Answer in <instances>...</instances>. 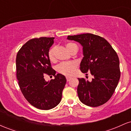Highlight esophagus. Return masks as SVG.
Listing matches in <instances>:
<instances>
[{
  "label": "esophagus",
  "instance_id": "34e87169",
  "mask_svg": "<svg viewBox=\"0 0 131 131\" xmlns=\"http://www.w3.org/2000/svg\"><path fill=\"white\" fill-rule=\"evenodd\" d=\"M71 80V78L70 77H67V81L68 82V81H70Z\"/></svg>",
  "mask_w": 131,
  "mask_h": 131
}]
</instances>
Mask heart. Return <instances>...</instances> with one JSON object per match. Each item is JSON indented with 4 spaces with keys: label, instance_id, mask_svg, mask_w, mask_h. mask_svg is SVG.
Returning a JSON list of instances; mask_svg holds the SVG:
<instances>
[{
    "label": "heart",
    "instance_id": "heart-1",
    "mask_svg": "<svg viewBox=\"0 0 131 131\" xmlns=\"http://www.w3.org/2000/svg\"><path fill=\"white\" fill-rule=\"evenodd\" d=\"M66 48L68 49V50L72 53L74 50L77 49L78 46L75 43H67L65 45ZM55 53H56V47H53L49 50V53H48V56H49V60L52 62H54L56 60V57H55ZM77 64L75 62L71 61V62L68 63H62L60 64L57 67V71L58 73L64 75V76H73L74 74L76 71V68H77Z\"/></svg>",
    "mask_w": 131,
    "mask_h": 131
}]
</instances>
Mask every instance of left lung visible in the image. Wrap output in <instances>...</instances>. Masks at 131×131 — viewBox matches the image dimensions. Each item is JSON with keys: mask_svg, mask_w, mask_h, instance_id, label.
<instances>
[{"mask_svg": "<svg viewBox=\"0 0 131 131\" xmlns=\"http://www.w3.org/2000/svg\"><path fill=\"white\" fill-rule=\"evenodd\" d=\"M67 39L82 46L84 57L80 70L83 73L91 72L94 76L90 82L84 78H78L79 100L92 107L103 105L112 97L121 75L116 52L106 39L93 34L68 36Z\"/></svg>", "mask_w": 131, "mask_h": 131, "instance_id": "left-lung-1", "label": "left lung"}]
</instances>
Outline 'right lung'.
<instances>
[{
	"mask_svg": "<svg viewBox=\"0 0 131 131\" xmlns=\"http://www.w3.org/2000/svg\"><path fill=\"white\" fill-rule=\"evenodd\" d=\"M54 37H42L28 40L21 47L16 58V78L22 94L31 105L48 110L59 104L67 82L63 75L56 74L48 56ZM55 77L47 82L44 74Z\"/></svg>",
	"mask_w": 131,
	"mask_h": 131,
	"instance_id": "add662e5",
	"label": "right lung"
}]
</instances>
